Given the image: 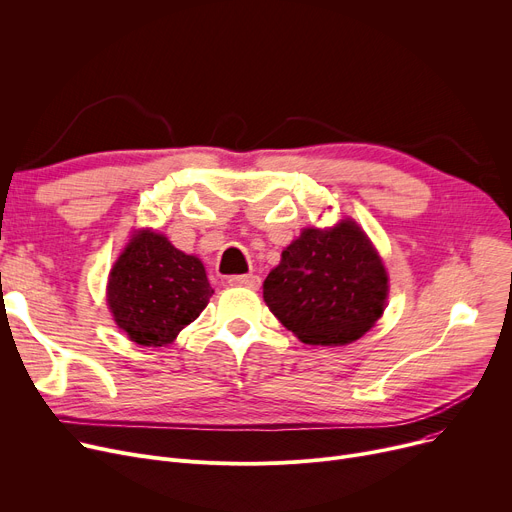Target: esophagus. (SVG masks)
<instances>
[{
    "label": "esophagus",
    "mask_w": 512,
    "mask_h": 512,
    "mask_svg": "<svg viewBox=\"0 0 512 512\" xmlns=\"http://www.w3.org/2000/svg\"><path fill=\"white\" fill-rule=\"evenodd\" d=\"M228 284H230V286H245V288L257 290V288L261 286V280H259V276H255V274H245V276H230V278H228Z\"/></svg>",
    "instance_id": "1"
}]
</instances>
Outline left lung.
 Here are the masks:
<instances>
[{
	"instance_id": "1",
	"label": "left lung",
	"mask_w": 512,
	"mask_h": 512,
	"mask_svg": "<svg viewBox=\"0 0 512 512\" xmlns=\"http://www.w3.org/2000/svg\"><path fill=\"white\" fill-rule=\"evenodd\" d=\"M388 274L353 220L305 228L263 282V301L305 344L359 340L384 313Z\"/></svg>"
}]
</instances>
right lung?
<instances>
[{
  "instance_id": "obj_1",
  "label": "right lung",
  "mask_w": 512,
  "mask_h": 512,
  "mask_svg": "<svg viewBox=\"0 0 512 512\" xmlns=\"http://www.w3.org/2000/svg\"><path fill=\"white\" fill-rule=\"evenodd\" d=\"M211 294L201 259L178 251L153 230L132 234L107 282L116 326L141 346L174 342L207 307Z\"/></svg>"
}]
</instances>
